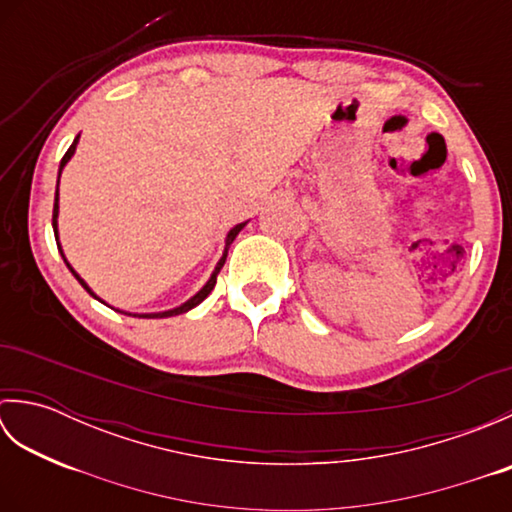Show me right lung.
I'll list each match as a JSON object with an SVG mask.
<instances>
[{"instance_id": "obj_1", "label": "right lung", "mask_w": 512, "mask_h": 512, "mask_svg": "<svg viewBox=\"0 0 512 512\" xmlns=\"http://www.w3.org/2000/svg\"><path fill=\"white\" fill-rule=\"evenodd\" d=\"M76 143H79V136H76L74 138V143L70 145V149L68 151H65V156L61 158V165H59V176H61V169L65 167V162H68L70 158H72V154H74V149H76ZM57 215H59V182H57V193H54V209H52V228H54V237H57L59 239V233H57ZM246 226V222L244 224H237L235 228H231V233H228L226 235V248H224V255H222V259H220V264H217L215 266V270H213V275H211V279L209 281H206V286L198 292V295H195V297H191L187 303H182V306L180 308H173V310H167V312H156V314H129V317H143V319H165V317H176V314H182V312H189L191 308H195V306H198V303H202L206 297H209L211 295V290L215 288V284H217V273H220V270H222V266H224V262H226V255H228V248H231V244H233V239L237 237V233L239 231H242V228ZM57 246H59V250H61V244L57 242ZM61 257H63V250H61ZM63 262H65V266H68L70 270H72V275L76 277V279H79V284L85 288V290H88L90 292V295L94 297V299H99V297H96L94 295V292L88 288V284H85V281L79 277V275H76L74 273V268L68 264V259H65L63 257ZM101 301V299H99ZM127 314V312H125Z\"/></svg>"}]
</instances>
